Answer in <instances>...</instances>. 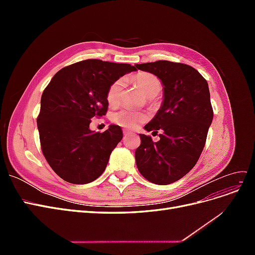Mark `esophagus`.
I'll list each match as a JSON object with an SVG mask.
<instances>
[{
	"mask_svg": "<svg viewBox=\"0 0 255 255\" xmlns=\"http://www.w3.org/2000/svg\"><path fill=\"white\" fill-rule=\"evenodd\" d=\"M123 134H125V136H128V135H129V134H132L130 132H128V130H127V129H123Z\"/></svg>",
	"mask_w": 255,
	"mask_h": 255,
	"instance_id": "1",
	"label": "esophagus"
}]
</instances>
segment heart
<instances>
[{"instance_id":"heart-1","label":"heart","mask_w":255,"mask_h":255,"mask_svg":"<svg viewBox=\"0 0 255 255\" xmlns=\"http://www.w3.org/2000/svg\"><path fill=\"white\" fill-rule=\"evenodd\" d=\"M135 83L141 88L143 94L151 100L155 98L161 89V83L157 76L151 73L141 72L134 76ZM126 86V79L120 78L114 81L106 92V100L111 106H117L123 94V89ZM148 119V115L144 112L134 111L130 109H122L116 112L112 116V120L116 125L127 128H135L142 122Z\"/></svg>"}]
</instances>
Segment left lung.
I'll return each instance as SVG.
<instances>
[{
    "label": "left lung",
    "instance_id": "obj_1",
    "mask_svg": "<svg viewBox=\"0 0 255 255\" xmlns=\"http://www.w3.org/2000/svg\"><path fill=\"white\" fill-rule=\"evenodd\" d=\"M156 75L164 85V101L145 130L158 133L156 142L139 134L135 159L141 175L157 185L176 182L195 167L205 145L214 112L206 80L191 66L157 60L135 65ZM152 133V134H153Z\"/></svg>",
    "mask_w": 255,
    "mask_h": 255
}]
</instances>
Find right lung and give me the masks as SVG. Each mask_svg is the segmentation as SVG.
Segmentation results:
<instances>
[{
	"label": "right lung",
	"instance_id": "1",
	"mask_svg": "<svg viewBox=\"0 0 255 255\" xmlns=\"http://www.w3.org/2000/svg\"><path fill=\"white\" fill-rule=\"evenodd\" d=\"M135 70L128 64L86 59L60 69L43 90L37 117L41 151L66 182L87 184L104 172L122 130L112 125L99 133L89 125L106 115L110 85Z\"/></svg>",
	"mask_w": 255,
	"mask_h": 255
}]
</instances>
